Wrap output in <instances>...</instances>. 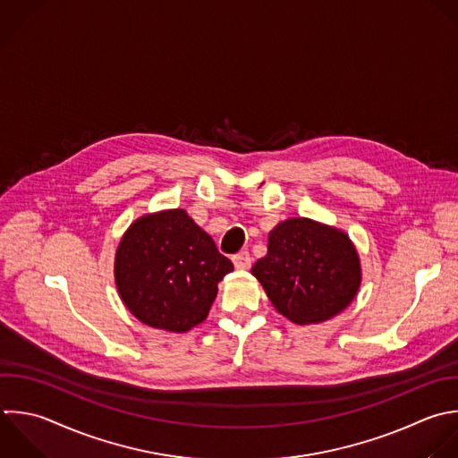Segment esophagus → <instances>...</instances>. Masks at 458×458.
Listing matches in <instances>:
<instances>
[{
    "mask_svg": "<svg viewBox=\"0 0 458 458\" xmlns=\"http://www.w3.org/2000/svg\"><path fill=\"white\" fill-rule=\"evenodd\" d=\"M233 263H234L236 268H242V270L250 268V265H252V256H250L247 250H242V252H238V254L233 256Z\"/></svg>",
    "mask_w": 458,
    "mask_h": 458,
    "instance_id": "obj_1",
    "label": "esophagus"
}]
</instances>
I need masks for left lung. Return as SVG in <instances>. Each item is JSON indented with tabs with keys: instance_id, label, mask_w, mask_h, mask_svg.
<instances>
[{
	"instance_id": "1",
	"label": "left lung",
	"mask_w": 458,
	"mask_h": 458,
	"mask_svg": "<svg viewBox=\"0 0 458 458\" xmlns=\"http://www.w3.org/2000/svg\"><path fill=\"white\" fill-rule=\"evenodd\" d=\"M279 313L295 324H317L340 313L360 286L358 254L345 233L308 218L281 222L268 252L252 267Z\"/></svg>"
}]
</instances>
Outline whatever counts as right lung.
<instances>
[{"label": "right lung", "instance_id": "right-lung-1", "mask_svg": "<svg viewBox=\"0 0 458 458\" xmlns=\"http://www.w3.org/2000/svg\"><path fill=\"white\" fill-rule=\"evenodd\" d=\"M233 270L213 238L182 209L136 220L116 252V286L141 322L188 331L208 317L216 284Z\"/></svg>", "mask_w": 458, "mask_h": 458}]
</instances>
